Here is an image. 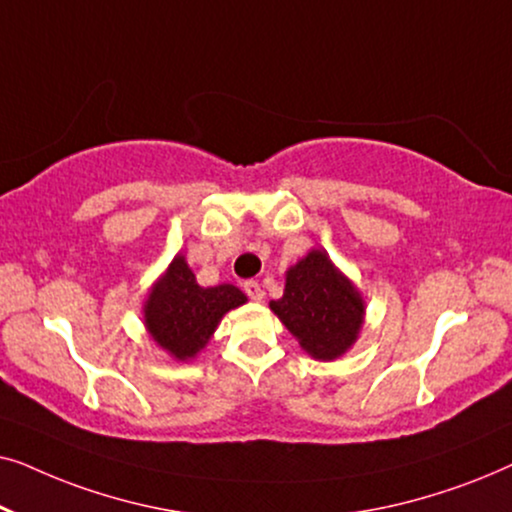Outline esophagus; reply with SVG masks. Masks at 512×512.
Segmentation results:
<instances>
[{
    "label": "esophagus",
    "instance_id": "esophagus-1",
    "mask_svg": "<svg viewBox=\"0 0 512 512\" xmlns=\"http://www.w3.org/2000/svg\"><path fill=\"white\" fill-rule=\"evenodd\" d=\"M244 293H247V296L251 298V300H263V296H265V291H263V286L256 282V279H249V282H244Z\"/></svg>",
    "mask_w": 512,
    "mask_h": 512
}]
</instances>
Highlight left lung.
<instances>
[{"instance_id":"1","label":"left lung","mask_w":512,"mask_h":512,"mask_svg":"<svg viewBox=\"0 0 512 512\" xmlns=\"http://www.w3.org/2000/svg\"><path fill=\"white\" fill-rule=\"evenodd\" d=\"M270 310L307 354L333 361L359 338L366 303L324 249H312L286 270L284 296Z\"/></svg>"}]
</instances>
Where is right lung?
<instances>
[{
	"label": "right lung",
	"instance_id": "1",
	"mask_svg": "<svg viewBox=\"0 0 512 512\" xmlns=\"http://www.w3.org/2000/svg\"><path fill=\"white\" fill-rule=\"evenodd\" d=\"M247 303L233 284L200 286L184 256H174L144 303V326L158 347L188 361L207 345L223 314Z\"/></svg>",
	"mask_w": 512,
	"mask_h": 512
}]
</instances>
